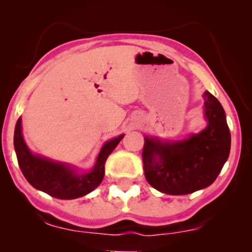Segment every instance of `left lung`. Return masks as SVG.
I'll return each mask as SVG.
<instances>
[{
	"label": "left lung",
	"instance_id": "1",
	"mask_svg": "<svg viewBox=\"0 0 252 252\" xmlns=\"http://www.w3.org/2000/svg\"><path fill=\"white\" fill-rule=\"evenodd\" d=\"M208 126L186 140L144 137V177L164 194L187 195L213 184L229 156L230 133L221 104L211 93L204 95Z\"/></svg>",
	"mask_w": 252,
	"mask_h": 252
}]
</instances>
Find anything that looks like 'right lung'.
<instances>
[{
    "mask_svg": "<svg viewBox=\"0 0 252 252\" xmlns=\"http://www.w3.org/2000/svg\"><path fill=\"white\" fill-rule=\"evenodd\" d=\"M124 134L103 144L95 166L88 173H78L75 168L31 153L22 134V118L17 120L13 144L20 170L26 180L37 190L60 199H73L89 194L98 187L104 177V164Z\"/></svg>",
    "mask_w": 252,
    "mask_h": 252,
    "instance_id": "obj_1",
    "label": "right lung"
}]
</instances>
